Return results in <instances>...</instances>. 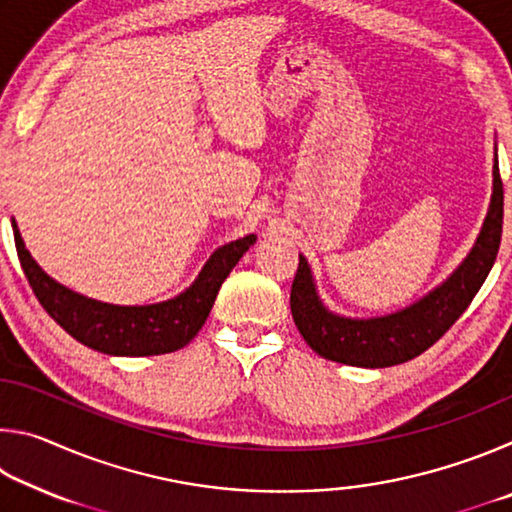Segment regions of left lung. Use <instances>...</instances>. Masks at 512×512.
Listing matches in <instances>:
<instances>
[{
  "label": "left lung",
  "mask_w": 512,
  "mask_h": 512,
  "mask_svg": "<svg viewBox=\"0 0 512 512\" xmlns=\"http://www.w3.org/2000/svg\"><path fill=\"white\" fill-rule=\"evenodd\" d=\"M504 225V185L499 164L492 167V196L483 228L463 264L411 307L379 318L332 314L316 293L307 259L300 255L291 284V314L302 339L323 359L359 368H388L429 350L470 307L495 264Z\"/></svg>",
  "instance_id": "8db88e82"
}]
</instances>
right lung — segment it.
Returning <instances> with one entry per match:
<instances>
[{"mask_svg":"<svg viewBox=\"0 0 512 512\" xmlns=\"http://www.w3.org/2000/svg\"><path fill=\"white\" fill-rule=\"evenodd\" d=\"M13 237L22 271L47 314L79 343L115 357H151L185 348L205 325L223 280L257 239L248 235L214 250L192 287L176 298L158 305L119 307L85 298L51 280L24 248L15 221Z\"/></svg>","mask_w":512,"mask_h":512,"instance_id":"obj_1","label":"right lung"}]
</instances>
